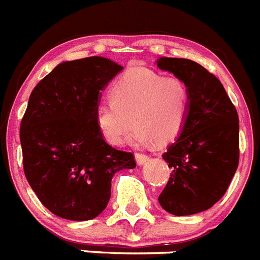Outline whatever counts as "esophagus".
Instances as JSON below:
<instances>
[{
  "mask_svg": "<svg viewBox=\"0 0 260 260\" xmlns=\"http://www.w3.org/2000/svg\"><path fill=\"white\" fill-rule=\"evenodd\" d=\"M136 161L138 165H143L149 161V155L142 154V153H136Z\"/></svg>",
  "mask_w": 260,
  "mask_h": 260,
  "instance_id": "obj_1",
  "label": "esophagus"
}]
</instances>
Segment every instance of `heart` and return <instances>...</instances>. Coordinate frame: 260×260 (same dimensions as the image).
<instances>
[{
	"mask_svg": "<svg viewBox=\"0 0 260 260\" xmlns=\"http://www.w3.org/2000/svg\"><path fill=\"white\" fill-rule=\"evenodd\" d=\"M190 91L184 80L137 67L114 83L111 101L99 103L96 123L110 145L119 146L133 130L136 143L173 142L185 127Z\"/></svg>",
	"mask_w": 260,
	"mask_h": 260,
	"instance_id": "b5f03b06",
	"label": "heart"
}]
</instances>
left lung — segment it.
<instances>
[{
    "mask_svg": "<svg viewBox=\"0 0 260 260\" xmlns=\"http://www.w3.org/2000/svg\"><path fill=\"white\" fill-rule=\"evenodd\" d=\"M157 67L190 91L185 127L162 154L172 174L158 201L172 215H194L224 196L238 169V111L219 79L196 61L159 57Z\"/></svg>",
    "mask_w": 260,
    "mask_h": 260,
    "instance_id": "8db88e82",
    "label": "left lung"
}]
</instances>
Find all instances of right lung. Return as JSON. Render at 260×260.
I'll list each match as a JSON object with an SVG mask.
<instances>
[{
  "mask_svg": "<svg viewBox=\"0 0 260 260\" xmlns=\"http://www.w3.org/2000/svg\"><path fill=\"white\" fill-rule=\"evenodd\" d=\"M122 70L101 56L63 61L29 96L20 127L24 173L59 217L84 221L101 215L114 174L136 168L133 153L110 146L96 123L101 91Z\"/></svg>",
  "mask_w": 260,
  "mask_h": 260,
  "instance_id": "right-lung-1",
  "label": "right lung"
}]
</instances>
